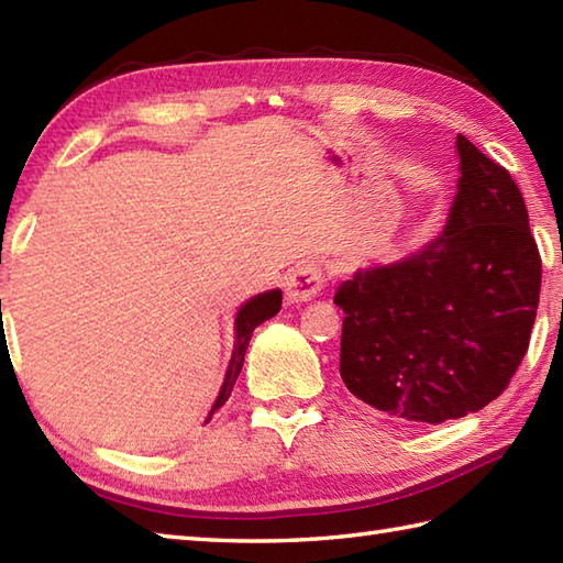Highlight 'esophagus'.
Returning <instances> with one entry per match:
<instances>
[{
    "label": "esophagus",
    "instance_id": "esophagus-1",
    "mask_svg": "<svg viewBox=\"0 0 563 563\" xmlns=\"http://www.w3.org/2000/svg\"><path fill=\"white\" fill-rule=\"evenodd\" d=\"M324 288V273L317 263H302L285 278V295L288 302H309Z\"/></svg>",
    "mask_w": 563,
    "mask_h": 563
}]
</instances>
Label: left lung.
<instances>
[{
	"label": "left lung",
	"instance_id": "8db88e82",
	"mask_svg": "<svg viewBox=\"0 0 563 563\" xmlns=\"http://www.w3.org/2000/svg\"><path fill=\"white\" fill-rule=\"evenodd\" d=\"M460 190L445 232L336 290L341 377L357 399L442 423L504 394L530 345L542 258L508 169L457 137Z\"/></svg>",
	"mask_w": 563,
	"mask_h": 563
}]
</instances>
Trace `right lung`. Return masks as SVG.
<instances>
[{
    "label": "right lung",
    "instance_id": "right-lung-1",
    "mask_svg": "<svg viewBox=\"0 0 563 563\" xmlns=\"http://www.w3.org/2000/svg\"><path fill=\"white\" fill-rule=\"evenodd\" d=\"M280 305H283V292H280V290H271V292H263V295L251 297V300H249L242 309H239V314H236L234 353H232L230 367H227V375H224V385H222V389H220V397H218V401H214L212 411H210V416H208V421L212 418V413L218 411L227 399H230L234 382H236L239 373H242L244 355H246L251 336H254V329H256L258 324H263V321H266V319L278 314V312H280Z\"/></svg>",
    "mask_w": 563,
    "mask_h": 563
}]
</instances>
